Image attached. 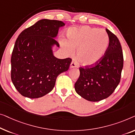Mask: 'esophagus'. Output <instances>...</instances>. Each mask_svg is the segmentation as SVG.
Listing matches in <instances>:
<instances>
[{"label":"esophagus","instance_id":"34e87169","mask_svg":"<svg viewBox=\"0 0 135 135\" xmlns=\"http://www.w3.org/2000/svg\"><path fill=\"white\" fill-rule=\"evenodd\" d=\"M70 67L72 68H75V67H77V64H76V63H74V62H72L71 64H70Z\"/></svg>","mask_w":135,"mask_h":135}]
</instances>
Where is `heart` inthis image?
<instances>
[{
  "label": "heart",
  "mask_w": 135,
  "mask_h": 135,
  "mask_svg": "<svg viewBox=\"0 0 135 135\" xmlns=\"http://www.w3.org/2000/svg\"><path fill=\"white\" fill-rule=\"evenodd\" d=\"M68 41L62 40L61 44L67 53L77 48L76 57L83 66L91 67L102 59L109 45V37L105 30L89 26L74 27L68 30Z\"/></svg>",
  "instance_id": "1"
}]
</instances>
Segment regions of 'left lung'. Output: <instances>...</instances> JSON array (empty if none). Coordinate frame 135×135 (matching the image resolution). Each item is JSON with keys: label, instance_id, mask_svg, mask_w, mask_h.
Here are the masks:
<instances>
[{"label": "left lung", "instance_id": "8db88e82", "mask_svg": "<svg viewBox=\"0 0 135 135\" xmlns=\"http://www.w3.org/2000/svg\"><path fill=\"white\" fill-rule=\"evenodd\" d=\"M109 45L102 59L91 67L79 68L80 76L74 84L79 95L92 102L105 99L113 93L120 82L123 68V53L119 39L106 29Z\"/></svg>", "mask_w": 135, "mask_h": 135}]
</instances>
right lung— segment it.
<instances>
[{
	"label": "right lung",
	"instance_id": "add662e5",
	"mask_svg": "<svg viewBox=\"0 0 135 135\" xmlns=\"http://www.w3.org/2000/svg\"><path fill=\"white\" fill-rule=\"evenodd\" d=\"M63 22L41 19L24 30L16 39L11 55V80L19 93L35 99L53 89L59 74L67 71L70 58L61 59L53 55L59 44L57 37Z\"/></svg>",
	"mask_w": 135,
	"mask_h": 135
}]
</instances>
